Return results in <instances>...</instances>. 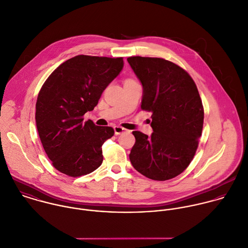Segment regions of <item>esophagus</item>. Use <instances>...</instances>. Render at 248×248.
<instances>
[{
	"mask_svg": "<svg viewBox=\"0 0 248 248\" xmlns=\"http://www.w3.org/2000/svg\"><path fill=\"white\" fill-rule=\"evenodd\" d=\"M125 131H126V129L124 128V127H122V126H119V125L114 126L115 135H120V134H122V133H124V132H125Z\"/></svg>",
	"mask_w": 248,
	"mask_h": 248,
	"instance_id": "1",
	"label": "esophagus"
}]
</instances>
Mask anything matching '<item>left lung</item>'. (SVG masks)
Segmentation results:
<instances>
[{
  "instance_id": "1",
  "label": "left lung",
  "mask_w": 248,
  "mask_h": 248,
  "mask_svg": "<svg viewBox=\"0 0 248 248\" xmlns=\"http://www.w3.org/2000/svg\"><path fill=\"white\" fill-rule=\"evenodd\" d=\"M127 62L143 87L141 109L152 112L151 136L133 131L129 159L145 177L167 181L183 173L198 147L204 109L189 74L160 58L129 57Z\"/></svg>"
}]
</instances>
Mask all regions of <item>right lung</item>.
<instances>
[{"mask_svg":"<svg viewBox=\"0 0 248 248\" xmlns=\"http://www.w3.org/2000/svg\"><path fill=\"white\" fill-rule=\"evenodd\" d=\"M123 67V58L78 55L58 66L43 84L35 123L43 149L58 171L80 177L101 165L102 145L114 129L83 122V116L93 110Z\"/></svg>","mask_w":248,"mask_h":248,"instance_id":"right-lung-1","label":"right lung"}]
</instances>
